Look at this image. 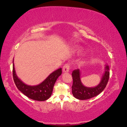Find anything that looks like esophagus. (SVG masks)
I'll use <instances>...</instances> for the list:
<instances>
[{
	"mask_svg": "<svg viewBox=\"0 0 127 127\" xmlns=\"http://www.w3.org/2000/svg\"><path fill=\"white\" fill-rule=\"evenodd\" d=\"M62 70H63V72H68L69 70H70V66H69V64H65V65L63 66Z\"/></svg>",
	"mask_w": 127,
	"mask_h": 127,
	"instance_id": "1",
	"label": "esophagus"
}]
</instances>
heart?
Here are the masks:
<instances>
[{"label":"heart","instance_id":"b5f03b06","mask_svg":"<svg viewBox=\"0 0 127 127\" xmlns=\"http://www.w3.org/2000/svg\"><path fill=\"white\" fill-rule=\"evenodd\" d=\"M76 50L78 52V53H81V52H82V49H81L80 47H79L76 48Z\"/></svg>","mask_w":127,"mask_h":127}]
</instances>
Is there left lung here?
Instances as JSON below:
<instances>
[{"mask_svg": "<svg viewBox=\"0 0 127 127\" xmlns=\"http://www.w3.org/2000/svg\"><path fill=\"white\" fill-rule=\"evenodd\" d=\"M109 66L106 64L100 83L93 87H87L83 85L81 82L80 70L79 69H75L73 71L72 74L73 77V85L72 86L73 95L76 98L80 100L88 99L97 96L103 91L106 86L109 79Z\"/></svg>", "mask_w": 127, "mask_h": 127, "instance_id": "1", "label": "left lung"}]
</instances>
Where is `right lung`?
I'll list each match as a JSON object with an SVG mask.
<instances>
[{"instance_id": "add662e5", "label": "right lung", "mask_w": 127, "mask_h": 127, "mask_svg": "<svg viewBox=\"0 0 127 127\" xmlns=\"http://www.w3.org/2000/svg\"><path fill=\"white\" fill-rule=\"evenodd\" d=\"M13 66V79L17 88L29 98L38 101L46 100L51 96L55 83L62 73V68H59L52 72L41 83L35 86H30L24 83L17 76L15 70L14 59Z\"/></svg>"}]
</instances>
